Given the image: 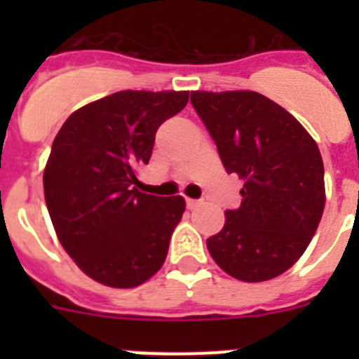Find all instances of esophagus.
<instances>
[{"label": "esophagus", "mask_w": 359, "mask_h": 359, "mask_svg": "<svg viewBox=\"0 0 359 359\" xmlns=\"http://www.w3.org/2000/svg\"><path fill=\"white\" fill-rule=\"evenodd\" d=\"M203 201H199V199H187V208L189 210H196L198 207H201Z\"/></svg>", "instance_id": "esophagus-1"}]
</instances>
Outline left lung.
<instances>
[{
    "mask_svg": "<svg viewBox=\"0 0 359 359\" xmlns=\"http://www.w3.org/2000/svg\"><path fill=\"white\" fill-rule=\"evenodd\" d=\"M190 102L228 174L244 182L241 207L207 239L219 268L243 282L282 275L302 257L325 207L323 161L291 113L257 91H192Z\"/></svg>",
    "mask_w": 359,
    "mask_h": 359,
    "instance_id": "obj_1",
    "label": "left lung"
}]
</instances>
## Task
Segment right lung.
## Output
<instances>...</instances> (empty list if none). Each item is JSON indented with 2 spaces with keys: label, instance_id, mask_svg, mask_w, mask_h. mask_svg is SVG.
Masks as SVG:
<instances>
[{
  "label": "right lung",
  "instance_id": "add662e5",
  "mask_svg": "<svg viewBox=\"0 0 359 359\" xmlns=\"http://www.w3.org/2000/svg\"><path fill=\"white\" fill-rule=\"evenodd\" d=\"M189 102V91H118L68 116L43 174L44 199L62 248L88 277L136 287L169 252L185 199L136 190L158 128Z\"/></svg>",
  "mask_w": 359,
  "mask_h": 359
}]
</instances>
